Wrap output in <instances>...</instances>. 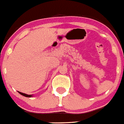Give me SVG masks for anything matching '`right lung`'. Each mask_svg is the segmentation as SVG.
Here are the masks:
<instances>
[{
    "label": "right lung",
    "mask_w": 124,
    "mask_h": 124,
    "mask_svg": "<svg viewBox=\"0 0 124 124\" xmlns=\"http://www.w3.org/2000/svg\"><path fill=\"white\" fill-rule=\"evenodd\" d=\"M20 94H21L22 95L24 96V97H32V95H27V94H25V93H22V92H18Z\"/></svg>",
    "instance_id": "obj_1"
}]
</instances>
